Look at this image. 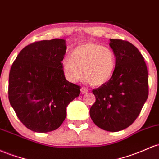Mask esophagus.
Masks as SVG:
<instances>
[{
    "mask_svg": "<svg viewBox=\"0 0 159 159\" xmlns=\"http://www.w3.org/2000/svg\"><path fill=\"white\" fill-rule=\"evenodd\" d=\"M88 89H87L86 88H84V87H82V88H81V93H88Z\"/></svg>",
    "mask_w": 159,
    "mask_h": 159,
    "instance_id": "esophagus-1",
    "label": "esophagus"
}]
</instances>
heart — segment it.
Masks as SVG:
<instances>
[{"label": "heart", "instance_id": "b5f03b06", "mask_svg": "<svg viewBox=\"0 0 159 159\" xmlns=\"http://www.w3.org/2000/svg\"><path fill=\"white\" fill-rule=\"evenodd\" d=\"M62 71L71 82L78 81L83 75L94 86L105 84L111 79L116 67V59L110 48L96 43H87L77 47L71 57L62 62Z\"/></svg>", "mask_w": 159, "mask_h": 159}]
</instances>
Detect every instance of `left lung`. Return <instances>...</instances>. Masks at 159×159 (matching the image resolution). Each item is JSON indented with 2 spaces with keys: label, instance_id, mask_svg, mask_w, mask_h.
<instances>
[{
  "label": "left lung",
  "instance_id": "1",
  "mask_svg": "<svg viewBox=\"0 0 159 159\" xmlns=\"http://www.w3.org/2000/svg\"><path fill=\"white\" fill-rule=\"evenodd\" d=\"M116 67L107 83L93 89L96 102L90 116L104 130L117 132L128 128L138 117L149 95L148 71L143 57L128 41L110 39Z\"/></svg>",
  "mask_w": 159,
  "mask_h": 159
}]
</instances>
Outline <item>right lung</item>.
<instances>
[{
  "mask_svg": "<svg viewBox=\"0 0 159 159\" xmlns=\"http://www.w3.org/2000/svg\"><path fill=\"white\" fill-rule=\"evenodd\" d=\"M66 41L29 44L18 54L9 75L8 97L20 121L29 130L47 133L60 128L66 107L80 94V86L66 79L62 61Z\"/></svg>",
  "mask_w": 159,
  "mask_h": 159,
  "instance_id": "right-lung-1",
  "label": "right lung"
}]
</instances>
